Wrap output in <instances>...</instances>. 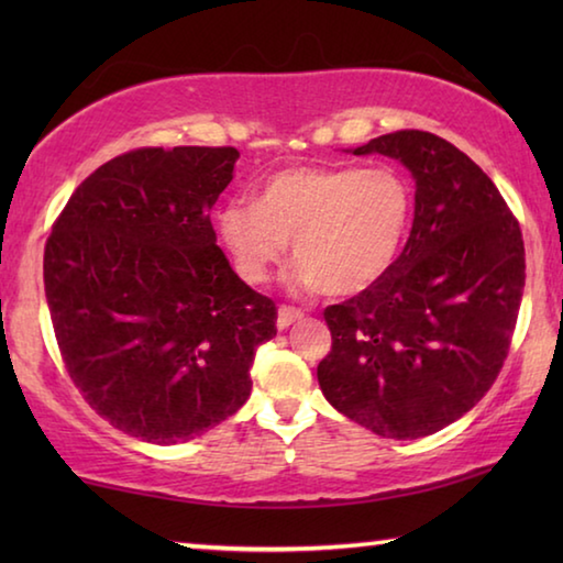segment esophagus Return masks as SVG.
Listing matches in <instances>:
<instances>
[{"label": "esophagus", "mask_w": 563, "mask_h": 563, "mask_svg": "<svg viewBox=\"0 0 563 563\" xmlns=\"http://www.w3.org/2000/svg\"><path fill=\"white\" fill-rule=\"evenodd\" d=\"M302 318H305L302 310L292 308V305H280V310H278V328H280V330L290 328L292 322H298V320H302Z\"/></svg>", "instance_id": "1"}]
</instances>
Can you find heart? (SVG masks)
Returning a JSON list of instances; mask_svg holds the SVG:
<instances>
[{"mask_svg": "<svg viewBox=\"0 0 563 563\" xmlns=\"http://www.w3.org/2000/svg\"><path fill=\"white\" fill-rule=\"evenodd\" d=\"M412 221V190L395 168L295 166L263 180L258 201L216 216L238 275L261 285L292 241L295 283L355 295L393 268Z\"/></svg>", "mask_w": 563, "mask_h": 563, "instance_id": "b5f03b06", "label": "heart"}]
</instances>
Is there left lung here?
I'll return each instance as SVG.
<instances>
[{
    "label": "left lung",
    "mask_w": 563,
    "mask_h": 563,
    "mask_svg": "<svg viewBox=\"0 0 563 563\" xmlns=\"http://www.w3.org/2000/svg\"><path fill=\"white\" fill-rule=\"evenodd\" d=\"M352 154L402 161L415 176L405 251L355 298L328 305L318 365L328 402L389 440L440 432L489 393L523 295V238L492 178L430 131L385 133Z\"/></svg>",
    "instance_id": "obj_1"
}]
</instances>
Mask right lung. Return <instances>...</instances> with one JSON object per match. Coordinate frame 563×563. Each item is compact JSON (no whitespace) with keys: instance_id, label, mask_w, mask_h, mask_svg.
Wrapping results in <instances>:
<instances>
[{"instance_id":"1","label":"right lung","mask_w":563,"mask_h":563,"mask_svg":"<svg viewBox=\"0 0 563 563\" xmlns=\"http://www.w3.org/2000/svg\"><path fill=\"white\" fill-rule=\"evenodd\" d=\"M233 146L133 148L74 190L44 247L46 305L71 383L117 430L178 444L251 397L278 308L238 278L211 208Z\"/></svg>"}]
</instances>
